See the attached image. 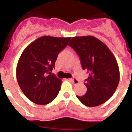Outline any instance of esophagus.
<instances>
[{"label":"esophagus","instance_id":"1","mask_svg":"<svg viewBox=\"0 0 132 132\" xmlns=\"http://www.w3.org/2000/svg\"><path fill=\"white\" fill-rule=\"evenodd\" d=\"M70 80L71 81H72V82H73V83L75 84H78V82H79L78 80L76 78H70Z\"/></svg>","mask_w":132,"mask_h":132}]
</instances>
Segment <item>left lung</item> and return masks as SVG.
Listing matches in <instances>:
<instances>
[{
	"label": "left lung",
	"mask_w": 132,
	"mask_h": 132,
	"mask_svg": "<svg viewBox=\"0 0 132 132\" xmlns=\"http://www.w3.org/2000/svg\"><path fill=\"white\" fill-rule=\"evenodd\" d=\"M68 46L80 57L83 70L89 76L84 84L87 92L76 96L86 106H98L114 94L120 81V70L116 59L107 46L92 36L73 37Z\"/></svg>",
	"instance_id": "obj_1"
}]
</instances>
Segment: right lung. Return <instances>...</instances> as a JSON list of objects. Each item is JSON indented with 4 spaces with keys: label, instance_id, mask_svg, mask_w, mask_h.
<instances>
[{
    "label": "right lung",
    "instance_id": "obj_1",
    "mask_svg": "<svg viewBox=\"0 0 132 132\" xmlns=\"http://www.w3.org/2000/svg\"><path fill=\"white\" fill-rule=\"evenodd\" d=\"M70 38L42 36L22 53L16 66L17 81L24 94L32 102L48 104L58 94L62 81L51 72L58 54Z\"/></svg>",
    "mask_w": 132,
    "mask_h": 132
}]
</instances>
